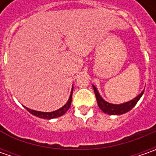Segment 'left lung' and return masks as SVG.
Here are the masks:
<instances>
[{
	"label": "left lung",
	"instance_id": "1",
	"mask_svg": "<svg viewBox=\"0 0 156 156\" xmlns=\"http://www.w3.org/2000/svg\"><path fill=\"white\" fill-rule=\"evenodd\" d=\"M93 87L94 94H95L96 101H97V103H98L100 108L103 111L105 114H108V115H122V114H125V113L129 112V110H131L135 107V104L138 102V101L140 100L142 94H143V91H142L137 97H135L133 100L129 101L126 103H123V104H111V103L107 102L106 101H104L101 97V95H100L97 89H96V87H94V85Z\"/></svg>",
	"mask_w": 156,
	"mask_h": 156
}]
</instances>
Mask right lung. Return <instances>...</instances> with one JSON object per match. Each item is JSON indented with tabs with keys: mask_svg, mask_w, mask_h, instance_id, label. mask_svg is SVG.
I'll return each instance as SVG.
<instances>
[{
	"mask_svg": "<svg viewBox=\"0 0 156 156\" xmlns=\"http://www.w3.org/2000/svg\"><path fill=\"white\" fill-rule=\"evenodd\" d=\"M72 93H73V88H72V91H71V94H70V96H69V101H67V103L64 105L63 107H62L61 108H59L58 110L53 111V112H40V111H35L32 110V109H29L26 108L29 113H31L32 115H34V116L40 117V118H43V119H53V118H57V117H60L63 115L67 111L69 110V107L71 105V101H72Z\"/></svg>",
	"mask_w": 156,
	"mask_h": 156,
	"instance_id": "1",
	"label": "right lung"
}]
</instances>
